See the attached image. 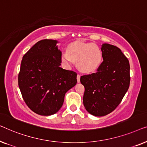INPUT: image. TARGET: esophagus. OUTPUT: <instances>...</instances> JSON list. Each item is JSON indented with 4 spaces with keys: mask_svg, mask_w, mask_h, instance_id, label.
<instances>
[{
    "mask_svg": "<svg viewBox=\"0 0 147 147\" xmlns=\"http://www.w3.org/2000/svg\"><path fill=\"white\" fill-rule=\"evenodd\" d=\"M80 76L79 74H78L77 76H76V79H77V82H80Z\"/></svg>",
    "mask_w": 147,
    "mask_h": 147,
    "instance_id": "esophagus-1",
    "label": "esophagus"
}]
</instances>
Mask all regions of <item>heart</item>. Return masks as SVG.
I'll return each mask as SVG.
<instances>
[{
    "instance_id": "heart-1",
    "label": "heart",
    "mask_w": 147,
    "mask_h": 147,
    "mask_svg": "<svg viewBox=\"0 0 147 147\" xmlns=\"http://www.w3.org/2000/svg\"><path fill=\"white\" fill-rule=\"evenodd\" d=\"M102 52L98 45L76 41L68 47L67 52L61 55V60L67 66L76 62L77 68L82 73H92L98 70L102 62Z\"/></svg>"
}]
</instances>
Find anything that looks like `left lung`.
I'll return each instance as SVG.
<instances>
[{"label":"left lung","mask_w":147,"mask_h":147,"mask_svg":"<svg viewBox=\"0 0 147 147\" xmlns=\"http://www.w3.org/2000/svg\"><path fill=\"white\" fill-rule=\"evenodd\" d=\"M103 62L97 72L80 77L84 86L83 105L90 115L102 117L111 113L121 103L129 89V60L114 45H101Z\"/></svg>","instance_id":"1"}]
</instances>
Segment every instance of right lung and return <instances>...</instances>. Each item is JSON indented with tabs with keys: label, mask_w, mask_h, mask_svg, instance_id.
I'll return each instance as SVG.
<instances>
[{
	"label": "right lung",
	"mask_w": 147,
	"mask_h": 147,
	"mask_svg": "<svg viewBox=\"0 0 147 147\" xmlns=\"http://www.w3.org/2000/svg\"><path fill=\"white\" fill-rule=\"evenodd\" d=\"M59 41L37 42L22 57L18 86L24 102L36 114L49 116L63 106L65 93L76 85L77 74L60 67Z\"/></svg>",
	"instance_id": "obj_1"
}]
</instances>
